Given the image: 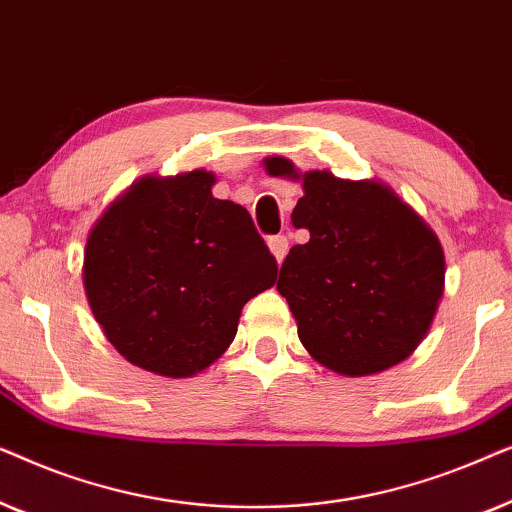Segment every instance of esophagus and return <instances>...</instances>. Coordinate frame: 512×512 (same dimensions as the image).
Here are the masks:
<instances>
[{
  "label": "esophagus",
  "instance_id": "34e87169",
  "mask_svg": "<svg viewBox=\"0 0 512 512\" xmlns=\"http://www.w3.org/2000/svg\"><path fill=\"white\" fill-rule=\"evenodd\" d=\"M268 247H270V254L275 256V261L282 265V261L286 258V251H289V240H286V235H275L268 240Z\"/></svg>",
  "mask_w": 512,
  "mask_h": 512
}]
</instances>
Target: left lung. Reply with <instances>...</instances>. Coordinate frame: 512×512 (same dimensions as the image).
<instances>
[{
	"mask_svg": "<svg viewBox=\"0 0 512 512\" xmlns=\"http://www.w3.org/2000/svg\"><path fill=\"white\" fill-rule=\"evenodd\" d=\"M263 167L303 186L291 223L310 230V240L291 247L277 291L312 359L345 377L408 359L445 291L443 244L429 223L375 179L300 172L282 156Z\"/></svg>",
	"mask_w": 512,
	"mask_h": 512,
	"instance_id": "8db88e82",
	"label": "left lung"
}]
</instances>
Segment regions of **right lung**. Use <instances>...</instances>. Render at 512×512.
<instances>
[{
    "label": "right lung",
    "mask_w": 512,
    "mask_h": 512,
    "mask_svg": "<svg viewBox=\"0 0 512 512\" xmlns=\"http://www.w3.org/2000/svg\"><path fill=\"white\" fill-rule=\"evenodd\" d=\"M207 170L146 174L104 209L83 251L97 324L132 366L193 377L235 340L277 263L247 209L216 200Z\"/></svg>",
    "instance_id": "1"
}]
</instances>
